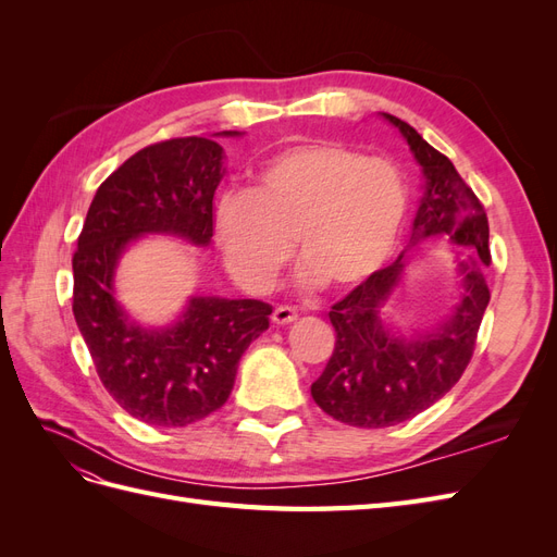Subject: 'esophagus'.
I'll return each instance as SVG.
<instances>
[{"label": "esophagus", "instance_id": "esophagus-1", "mask_svg": "<svg viewBox=\"0 0 557 557\" xmlns=\"http://www.w3.org/2000/svg\"><path fill=\"white\" fill-rule=\"evenodd\" d=\"M272 320L276 325H288L293 320H297V311L293 307H276Z\"/></svg>", "mask_w": 557, "mask_h": 557}]
</instances>
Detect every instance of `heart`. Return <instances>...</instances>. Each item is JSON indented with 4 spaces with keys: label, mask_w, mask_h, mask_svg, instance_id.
Wrapping results in <instances>:
<instances>
[{
    "label": "heart",
    "mask_w": 557,
    "mask_h": 557,
    "mask_svg": "<svg viewBox=\"0 0 557 557\" xmlns=\"http://www.w3.org/2000/svg\"><path fill=\"white\" fill-rule=\"evenodd\" d=\"M407 213L409 181L395 162L339 141H307L267 158L248 193L221 201L215 242L250 290L272 288L293 239L307 285L350 290L393 256Z\"/></svg>",
    "instance_id": "b5f03b06"
}]
</instances>
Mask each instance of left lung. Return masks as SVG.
Here are the masks:
<instances>
[{
  "mask_svg": "<svg viewBox=\"0 0 557 557\" xmlns=\"http://www.w3.org/2000/svg\"><path fill=\"white\" fill-rule=\"evenodd\" d=\"M411 146L423 166L425 197L413 221L411 244L425 237H448L471 250L460 262L465 293L440 327L416 336L391 334L381 309L391 297L407 256H401L352 288L330 311L336 332L332 358L311 385L315 404L334 420L352 428H391L440 401L460 381L474 356L476 334L491 290L481 262L491 264L487 215L474 190L453 162L432 148L399 117L383 113Z\"/></svg>",
  "mask_w": 557,
  "mask_h": 557,
  "instance_id": "1",
  "label": "left lung"
}]
</instances>
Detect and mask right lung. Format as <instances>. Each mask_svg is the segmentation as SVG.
<instances>
[{"label": "right lung", "instance_id": "right-lung-1", "mask_svg": "<svg viewBox=\"0 0 557 557\" xmlns=\"http://www.w3.org/2000/svg\"><path fill=\"white\" fill-rule=\"evenodd\" d=\"M223 174V148L205 137L141 148L97 188L72 258V309L97 376L132 418L156 428H185L221 409L244 350L269 327L272 307L260 299L193 297L172 327L146 330L113 295L117 258L137 237L211 242Z\"/></svg>", "mask_w": 557, "mask_h": 557}]
</instances>
